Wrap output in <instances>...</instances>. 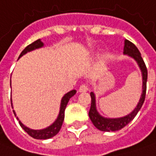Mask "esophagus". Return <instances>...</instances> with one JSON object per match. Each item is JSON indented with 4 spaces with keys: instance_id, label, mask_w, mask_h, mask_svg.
Segmentation results:
<instances>
[{
    "instance_id": "34e87169",
    "label": "esophagus",
    "mask_w": 156,
    "mask_h": 156,
    "mask_svg": "<svg viewBox=\"0 0 156 156\" xmlns=\"http://www.w3.org/2000/svg\"><path fill=\"white\" fill-rule=\"evenodd\" d=\"M78 90H79V92H86V91H88L89 90V87L87 86V84L83 83V84H81V85H80Z\"/></svg>"
}]
</instances>
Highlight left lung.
<instances>
[{
  "label": "left lung",
  "mask_w": 156,
  "mask_h": 156,
  "mask_svg": "<svg viewBox=\"0 0 156 156\" xmlns=\"http://www.w3.org/2000/svg\"><path fill=\"white\" fill-rule=\"evenodd\" d=\"M123 54H126L128 56L133 58L136 61L138 66L142 72V91L141 98L139 100V103L137 104L136 107L134 109L131 113L125 115L123 117L119 118H106L100 115L98 112L96 108V98L93 92H90L91 98V105L90 109L89 111V116L90 121L94 124V126L102 131H116L126 126L128 123L135 118L137 115L138 111L141 110L142 105L144 103L145 97H146V89H147V79H148V70L145 66V63L142 59L141 53L137 47L132 42L128 40L124 41V47H123Z\"/></svg>",
  "instance_id": "8db88e82"
}]
</instances>
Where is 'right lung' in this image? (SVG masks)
Listing matches in <instances>:
<instances>
[{"label":"right lung","mask_w":156,"mask_h":156,"mask_svg":"<svg viewBox=\"0 0 156 156\" xmlns=\"http://www.w3.org/2000/svg\"><path fill=\"white\" fill-rule=\"evenodd\" d=\"M43 46H44V43H43L41 40H37V41H34V42H33L32 44L28 45V46L25 48L23 51H21L19 58L21 56H23L24 54H26L27 52L34 51V50L38 49V48H41V47H42ZM10 86H11V80H10ZM76 92H77V91H76L75 90H73L67 92L66 94L62 98L58 115V117H57V119L55 120V122H54L52 124H51L49 127H47L46 129H37V130H36V129H32L27 128V126H25L21 122L19 121V123L20 125V127H21L30 136H32L33 138H34V139L45 140V139H49V138H51V137H53L54 136H56L57 134L58 133V131L60 130L62 124H63V121H64V118H65V110H66V105H67L70 98L76 94ZM11 105H12V108H13L12 99H11ZM13 111H14V115L16 116L15 111H14V110H13ZM17 119L19 120L18 117H17Z\"/></svg>","instance_id":"add662e5"}]
</instances>
